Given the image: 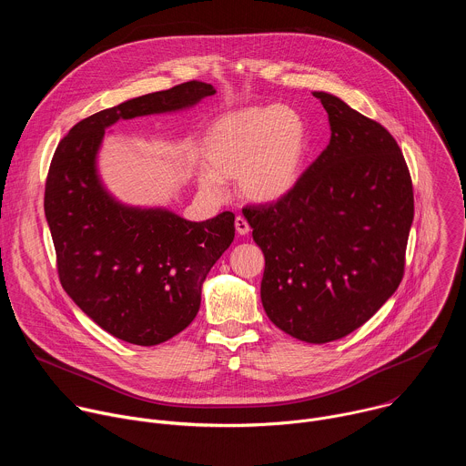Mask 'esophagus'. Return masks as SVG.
<instances>
[{
    "label": "esophagus",
    "mask_w": 466,
    "mask_h": 466,
    "mask_svg": "<svg viewBox=\"0 0 466 466\" xmlns=\"http://www.w3.org/2000/svg\"><path fill=\"white\" fill-rule=\"evenodd\" d=\"M236 230H238V234H241V236L248 234L250 227H248V221H247L243 216H236Z\"/></svg>",
    "instance_id": "1"
}]
</instances>
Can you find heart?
I'll list each match as a JSON object with an SVG mask.
<instances>
[{
	"label": "heart",
	"mask_w": 466,
	"mask_h": 466,
	"mask_svg": "<svg viewBox=\"0 0 466 466\" xmlns=\"http://www.w3.org/2000/svg\"><path fill=\"white\" fill-rule=\"evenodd\" d=\"M309 151L304 117L282 105L250 106L219 116L207 130L205 166L197 171L203 191L221 195L238 178L252 203H275L300 180Z\"/></svg>",
	"instance_id": "1"
}]
</instances>
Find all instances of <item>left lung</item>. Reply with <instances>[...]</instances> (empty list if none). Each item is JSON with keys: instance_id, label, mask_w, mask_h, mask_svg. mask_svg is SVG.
<instances>
[{"instance_id": "1", "label": "left lung", "mask_w": 466, "mask_h": 466, "mask_svg": "<svg viewBox=\"0 0 466 466\" xmlns=\"http://www.w3.org/2000/svg\"><path fill=\"white\" fill-rule=\"evenodd\" d=\"M313 96L328 112V147L280 201L243 216L265 256V313L320 345L365 324L400 286L415 205L390 132L336 96Z\"/></svg>"}]
</instances>
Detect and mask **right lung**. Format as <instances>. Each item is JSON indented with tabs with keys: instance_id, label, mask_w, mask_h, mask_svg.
Instances as JSON below:
<instances>
[{
	"instance_id": "add662e5",
	"label": "right lung",
	"mask_w": 466,
	"mask_h": 466,
	"mask_svg": "<svg viewBox=\"0 0 466 466\" xmlns=\"http://www.w3.org/2000/svg\"><path fill=\"white\" fill-rule=\"evenodd\" d=\"M216 88L189 81L96 112L66 135L53 155L44 193L56 271L64 291L105 331L160 345L201 306L212 265L234 239V214L193 223L162 208L123 207L106 193L96 157L117 119L187 108Z\"/></svg>"
}]
</instances>
